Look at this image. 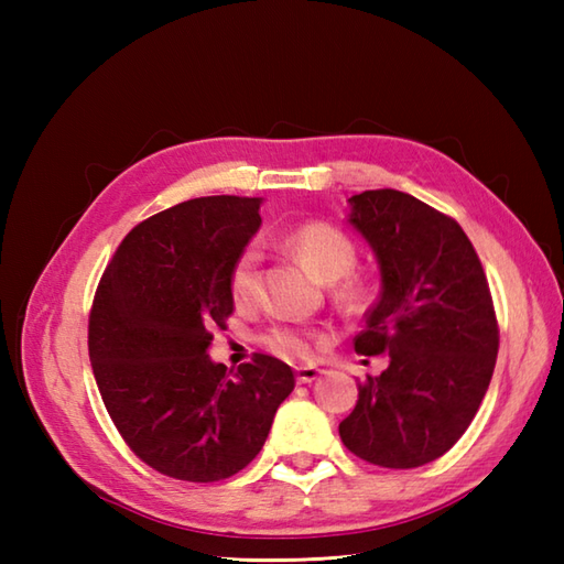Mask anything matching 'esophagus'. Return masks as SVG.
I'll return each instance as SVG.
<instances>
[{
    "label": "esophagus",
    "mask_w": 564,
    "mask_h": 564,
    "mask_svg": "<svg viewBox=\"0 0 564 564\" xmlns=\"http://www.w3.org/2000/svg\"><path fill=\"white\" fill-rule=\"evenodd\" d=\"M325 370L317 368V366H301L295 368V380L301 382V386H307V382H315Z\"/></svg>",
    "instance_id": "34e87169"
}]
</instances>
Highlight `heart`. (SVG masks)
<instances>
[{
    "label": "heart",
    "instance_id": "b5f03b06",
    "mask_svg": "<svg viewBox=\"0 0 564 564\" xmlns=\"http://www.w3.org/2000/svg\"><path fill=\"white\" fill-rule=\"evenodd\" d=\"M291 247L295 254L303 259L310 273L319 279L322 283H337L344 275H349L356 267V247L344 232L334 230L329 225L313 223L303 225L291 235ZM259 261L261 254L254 245L242 249L237 257L232 275H230V291L235 303L245 305L254 301L257 295V275H259ZM358 289L351 281H344L339 285V297L344 303L358 301ZM267 346L283 358H310L313 356V344H310V334L293 329V327H273L267 334Z\"/></svg>",
    "mask_w": 564,
    "mask_h": 564
}]
</instances>
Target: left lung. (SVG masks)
Here are the masks:
<instances>
[{"instance_id":"obj_1","label":"left lung","mask_w":564,"mask_h":564,"mask_svg":"<svg viewBox=\"0 0 564 564\" xmlns=\"http://www.w3.org/2000/svg\"><path fill=\"white\" fill-rule=\"evenodd\" d=\"M346 223L380 269L354 349L388 354V368L358 386L339 436L380 467L426 465L465 434L495 373L499 332L482 263L458 223L402 191L351 196Z\"/></svg>"}]
</instances>
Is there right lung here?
<instances>
[{"label":"right lung","instance_id":"right-lung-1","mask_svg":"<svg viewBox=\"0 0 564 564\" xmlns=\"http://www.w3.org/2000/svg\"><path fill=\"white\" fill-rule=\"evenodd\" d=\"M261 203L206 196L152 215L128 232L94 297L89 361L106 410L138 458L176 480L247 467L295 388L293 368L273 356L232 376L208 356Z\"/></svg>","mask_w":564,"mask_h":564}]
</instances>
